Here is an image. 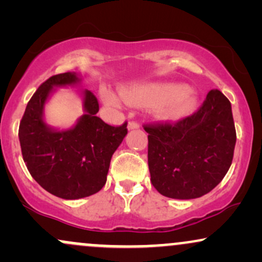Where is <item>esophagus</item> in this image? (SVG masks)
I'll return each mask as SVG.
<instances>
[{
  "mask_svg": "<svg viewBox=\"0 0 262 262\" xmlns=\"http://www.w3.org/2000/svg\"><path fill=\"white\" fill-rule=\"evenodd\" d=\"M139 128V123L135 122V121H130L128 123V129H130V130H133V129H138Z\"/></svg>",
  "mask_w": 262,
  "mask_h": 262,
  "instance_id": "1",
  "label": "esophagus"
}]
</instances>
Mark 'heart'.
Here are the masks:
<instances>
[{
    "label": "heart",
    "instance_id": "1",
    "mask_svg": "<svg viewBox=\"0 0 262 262\" xmlns=\"http://www.w3.org/2000/svg\"><path fill=\"white\" fill-rule=\"evenodd\" d=\"M122 100L130 106H145L158 102L155 111L164 117H179L196 106V97L183 83L154 82L134 85L122 90ZM103 100L110 106H119V98L104 91Z\"/></svg>",
    "mask_w": 262,
    "mask_h": 262
}]
</instances>
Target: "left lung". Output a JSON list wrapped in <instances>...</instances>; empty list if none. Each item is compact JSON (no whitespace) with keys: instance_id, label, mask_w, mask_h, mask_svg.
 Masks as SVG:
<instances>
[{"instance_id":"obj_1","label":"left lung","mask_w":262,"mask_h":262,"mask_svg":"<svg viewBox=\"0 0 262 262\" xmlns=\"http://www.w3.org/2000/svg\"><path fill=\"white\" fill-rule=\"evenodd\" d=\"M143 127L148 133L150 181L162 196L198 198L227 175L236 132L230 102L219 90H210L191 116Z\"/></svg>"}]
</instances>
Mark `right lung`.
Segmentation results:
<instances>
[{
	"mask_svg": "<svg viewBox=\"0 0 262 262\" xmlns=\"http://www.w3.org/2000/svg\"><path fill=\"white\" fill-rule=\"evenodd\" d=\"M80 82L75 73L54 75L29 100L19 123L23 160L33 179L45 191L64 200L97 193L107 181L111 159L128 133L127 122L114 127L96 113L100 110L91 91L83 92L85 114L70 130H54L44 123V104L53 87Z\"/></svg>",
	"mask_w": 262,
	"mask_h": 262,
	"instance_id": "right-lung-1",
	"label": "right lung"
}]
</instances>
